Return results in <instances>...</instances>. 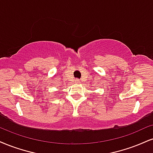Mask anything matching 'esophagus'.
I'll return each mask as SVG.
<instances>
[{
	"instance_id": "1",
	"label": "esophagus",
	"mask_w": 153,
	"mask_h": 153,
	"mask_svg": "<svg viewBox=\"0 0 153 153\" xmlns=\"http://www.w3.org/2000/svg\"><path fill=\"white\" fill-rule=\"evenodd\" d=\"M75 82H76V83H79V82H80V80H79V79H78V78L75 79Z\"/></svg>"
}]
</instances>
